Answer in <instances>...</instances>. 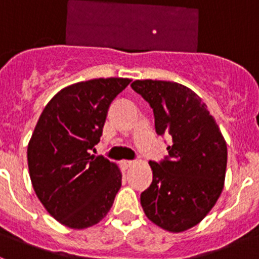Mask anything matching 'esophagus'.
<instances>
[{
	"label": "esophagus",
	"mask_w": 259,
	"mask_h": 259,
	"mask_svg": "<svg viewBox=\"0 0 259 259\" xmlns=\"http://www.w3.org/2000/svg\"><path fill=\"white\" fill-rule=\"evenodd\" d=\"M134 164V161H128V159H123L122 161V166L124 168H128V167H131Z\"/></svg>",
	"instance_id": "1"
}]
</instances>
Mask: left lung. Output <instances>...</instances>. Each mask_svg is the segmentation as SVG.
<instances>
[{
  "label": "left lung",
  "instance_id": "obj_1",
  "mask_svg": "<svg viewBox=\"0 0 259 259\" xmlns=\"http://www.w3.org/2000/svg\"><path fill=\"white\" fill-rule=\"evenodd\" d=\"M154 113L155 132L172 144L159 163L150 161L153 182L140 196L144 212L170 232L200 223L223 191L227 145L206 105L192 89L163 80H135Z\"/></svg>",
  "mask_w": 259,
  "mask_h": 259
}]
</instances>
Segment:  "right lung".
Here are the masks:
<instances>
[{
  "instance_id": "obj_1",
  "label": "right lung",
  "mask_w": 259,
  "mask_h": 259,
  "mask_svg": "<svg viewBox=\"0 0 259 259\" xmlns=\"http://www.w3.org/2000/svg\"><path fill=\"white\" fill-rule=\"evenodd\" d=\"M130 83L107 77L68 85L38 118L27 149L29 176L38 200L66 227L95 226L113 206L122 174L91 150L100 143L110 104Z\"/></svg>"
}]
</instances>
